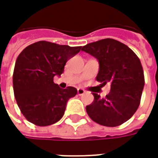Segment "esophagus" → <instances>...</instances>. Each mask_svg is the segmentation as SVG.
<instances>
[{
  "label": "esophagus",
  "mask_w": 158,
  "mask_h": 158,
  "mask_svg": "<svg viewBox=\"0 0 158 158\" xmlns=\"http://www.w3.org/2000/svg\"><path fill=\"white\" fill-rule=\"evenodd\" d=\"M85 93V89H78V95H79V96H82V95H84Z\"/></svg>",
  "instance_id": "1"
}]
</instances>
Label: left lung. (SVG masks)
<instances>
[{
  "mask_svg": "<svg viewBox=\"0 0 158 158\" xmlns=\"http://www.w3.org/2000/svg\"><path fill=\"white\" fill-rule=\"evenodd\" d=\"M81 50L99 61L96 80L102 85L111 83L105 98L93 93L94 101L86 106V112L101 125H121L135 114L140 103L145 77L139 57L126 45L109 38L87 44Z\"/></svg>",
  "mask_w": 158,
  "mask_h": 158,
  "instance_id": "1",
  "label": "left lung"
}]
</instances>
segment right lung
<instances>
[{
    "mask_svg": "<svg viewBox=\"0 0 158 158\" xmlns=\"http://www.w3.org/2000/svg\"><path fill=\"white\" fill-rule=\"evenodd\" d=\"M81 48L41 40L28 45L19 54L12 76L13 91L29 122L42 127L62 118L68 100L75 96L77 89L72 86L62 89L53 78L62 74L66 62Z\"/></svg>",
    "mask_w": 158,
    "mask_h": 158,
    "instance_id": "1",
    "label": "right lung"
}]
</instances>
